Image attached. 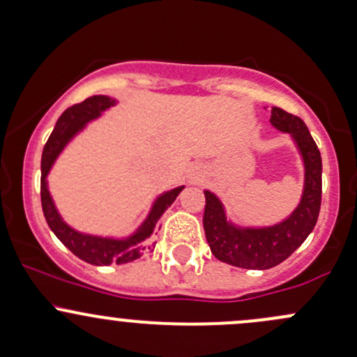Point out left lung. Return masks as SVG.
Instances as JSON below:
<instances>
[{"mask_svg":"<svg viewBox=\"0 0 357 357\" xmlns=\"http://www.w3.org/2000/svg\"><path fill=\"white\" fill-rule=\"evenodd\" d=\"M270 123L294 142L303 166L305 186L298 207L273 226H238L227 219L220 198L205 190L204 229L210 251L217 260L234 267L267 270L291 257L313 231L321 205V155L305 121L280 107H272Z\"/></svg>","mask_w":357,"mask_h":357,"instance_id":"obj_1","label":"left lung"}]
</instances>
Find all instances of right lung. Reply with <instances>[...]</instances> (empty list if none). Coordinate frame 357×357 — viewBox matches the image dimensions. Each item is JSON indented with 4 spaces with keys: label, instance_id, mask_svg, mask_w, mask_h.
I'll return each mask as SVG.
<instances>
[{
    "label": "right lung",
    "instance_id": "1",
    "mask_svg": "<svg viewBox=\"0 0 357 357\" xmlns=\"http://www.w3.org/2000/svg\"><path fill=\"white\" fill-rule=\"evenodd\" d=\"M116 104H118L116 99L109 96H92L85 99L84 102L68 107L59 116L50 140L44 145L43 160H40V202H43V212L47 226L71 253L77 255L80 260L87 261L90 265H99V267L111 264H128V261L137 260L142 255L147 253L153 245L152 236L157 229V224H159V219L185 188V186H178V188L160 193L153 200L144 222L126 238L89 234V232L77 231L65 222L51 197L47 174H50L52 164L61 155L66 145L80 131H84L90 121L99 119L104 112L109 107H114Z\"/></svg>",
    "mask_w": 357,
    "mask_h": 357
}]
</instances>
